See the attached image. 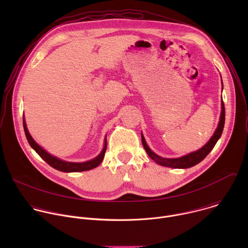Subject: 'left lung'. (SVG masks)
<instances>
[{
  "instance_id": "1",
  "label": "left lung",
  "mask_w": 248,
  "mask_h": 248,
  "mask_svg": "<svg viewBox=\"0 0 248 248\" xmlns=\"http://www.w3.org/2000/svg\"><path fill=\"white\" fill-rule=\"evenodd\" d=\"M222 90H223V81H222ZM221 115H220V121L218 124V126L214 132V134L211 136V138L209 139L208 142L202 146L200 149L188 153L183 157L180 158H163L159 155H157L156 153H154L149 146L146 143V140L143 136V134L141 133V140H142V145L146 151V153L148 154V156L154 160L157 164L164 166V167H168V168H174V169H187L190 167H193L195 165H197L198 163H200L211 151L212 149L214 148V146L216 145L217 141L220 139L223 129H224V125H225V105L223 100H221Z\"/></svg>"
}]
</instances>
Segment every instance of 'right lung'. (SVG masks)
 <instances>
[{"mask_svg": "<svg viewBox=\"0 0 248 248\" xmlns=\"http://www.w3.org/2000/svg\"><path fill=\"white\" fill-rule=\"evenodd\" d=\"M23 128H24V132H25V136L27 138V141L29 145L35 150L46 163H48L52 168L63 171V172H77V171H85V170H92L96 167H98L105 156V152L106 149H107V139L105 138L104 140V147L102 149V151L100 152V154L98 156H96L95 158H93L92 160L86 161V162H82V163H75V162H67V161H63L61 160L59 158H57L56 156L51 155L50 153H48L45 149H43L36 141H35L32 136L30 135L27 126H26V123H25V119L23 117Z\"/></svg>", "mask_w": 248, "mask_h": 248, "instance_id": "1", "label": "right lung"}]
</instances>
